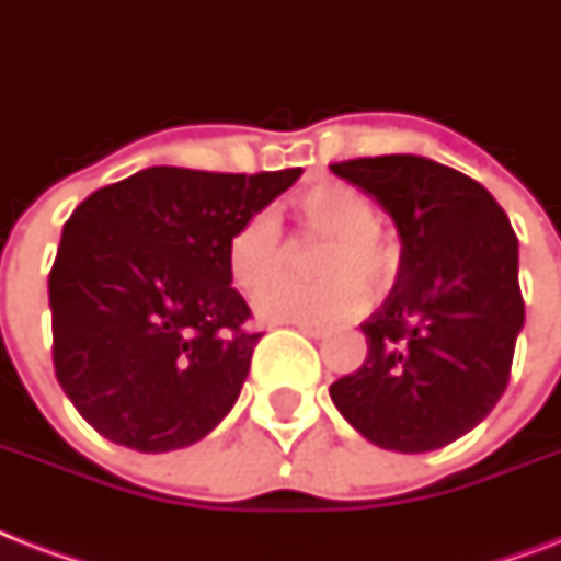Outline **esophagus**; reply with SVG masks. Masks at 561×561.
<instances>
[{
    "label": "esophagus",
    "mask_w": 561,
    "mask_h": 561,
    "mask_svg": "<svg viewBox=\"0 0 561 561\" xmlns=\"http://www.w3.org/2000/svg\"><path fill=\"white\" fill-rule=\"evenodd\" d=\"M294 325H297L302 334H308V337H325V334H329L323 325H314V323H294Z\"/></svg>",
    "instance_id": "34e87169"
}]
</instances>
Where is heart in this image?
I'll return each instance as SVG.
<instances>
[{"label": "heart", "instance_id": "1", "mask_svg": "<svg viewBox=\"0 0 561 561\" xmlns=\"http://www.w3.org/2000/svg\"><path fill=\"white\" fill-rule=\"evenodd\" d=\"M311 232L332 238L320 273L332 276L323 285H299L279 279L259 297V311L276 323L329 325L350 320L364 308V286L383 288L396 267L390 244L378 232V215L373 203L343 183H317L297 201ZM288 250L282 224L273 211L250 215L232 232L227 244V271L238 288L259 294L285 267Z\"/></svg>", "mask_w": 561, "mask_h": 561}]
</instances>
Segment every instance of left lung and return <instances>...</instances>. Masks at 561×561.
<instances>
[{"label":"left lung","instance_id":"obj_1","mask_svg":"<svg viewBox=\"0 0 561 561\" xmlns=\"http://www.w3.org/2000/svg\"><path fill=\"white\" fill-rule=\"evenodd\" d=\"M332 171L396 220V285L360 323L367 358L329 387L369 443L443 448L504 396L524 325L518 238L478 180L413 153L334 162Z\"/></svg>","mask_w":561,"mask_h":561}]
</instances>
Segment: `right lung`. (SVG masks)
I'll use <instances>...</instances> for the list:
<instances>
[{
	"label": "right lung",
	"instance_id": "obj_1",
	"mask_svg": "<svg viewBox=\"0 0 561 561\" xmlns=\"http://www.w3.org/2000/svg\"><path fill=\"white\" fill-rule=\"evenodd\" d=\"M302 169L262 174L153 165L92 192L48 273L51 358L75 410L110 443L160 454L236 404L255 343L227 244Z\"/></svg>",
	"mask_w": 561,
	"mask_h": 561
}]
</instances>
